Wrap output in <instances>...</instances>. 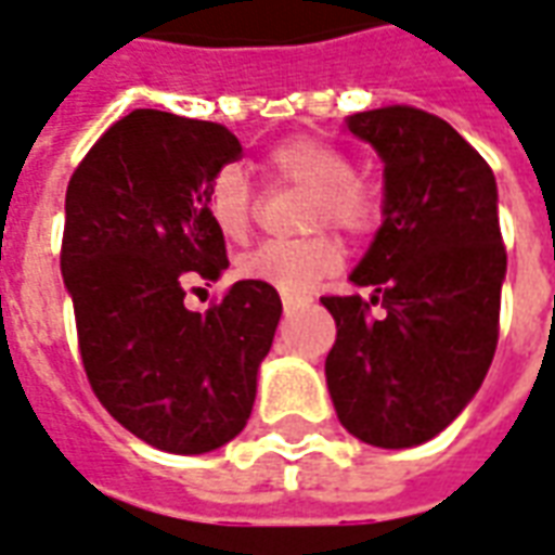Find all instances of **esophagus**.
<instances>
[{"mask_svg":"<svg viewBox=\"0 0 555 555\" xmlns=\"http://www.w3.org/2000/svg\"><path fill=\"white\" fill-rule=\"evenodd\" d=\"M305 305V298L301 296H289V293H284V310L289 313V310H298Z\"/></svg>","mask_w":555,"mask_h":555,"instance_id":"obj_1","label":"esophagus"}]
</instances>
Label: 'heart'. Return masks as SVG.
I'll use <instances>...</instances> for the list:
<instances>
[{
  "label": "heart",
  "instance_id": "1",
  "mask_svg": "<svg viewBox=\"0 0 555 555\" xmlns=\"http://www.w3.org/2000/svg\"><path fill=\"white\" fill-rule=\"evenodd\" d=\"M262 170L271 182L313 191L308 203L310 227L332 223L349 235H367L383 221V196L376 184L352 172L347 152L320 137H289L278 143L262 158ZM206 215L227 242H245L254 227V194L242 172L221 170L211 179ZM340 266V242L328 233H317L298 242H262L242 257L238 271L281 293H305Z\"/></svg>",
  "mask_w": 555,
  "mask_h": 555
}]
</instances>
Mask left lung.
I'll use <instances>...</instances> for the list:
<instances>
[{
  "mask_svg": "<svg viewBox=\"0 0 555 555\" xmlns=\"http://www.w3.org/2000/svg\"><path fill=\"white\" fill-rule=\"evenodd\" d=\"M349 131L385 164V221L349 278L373 296H322L337 325L325 383L349 434L412 448L457 418L496 352L508 262L496 179L446 119L418 107L356 113Z\"/></svg>",
  "mask_w": 555,
  "mask_h": 555,
  "instance_id": "left-lung-1",
  "label": "left lung"
}]
</instances>
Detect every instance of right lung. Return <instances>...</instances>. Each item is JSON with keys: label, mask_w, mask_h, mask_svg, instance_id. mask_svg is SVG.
<instances>
[{"label": "right lung", "mask_w": 555, "mask_h": 555, "mask_svg": "<svg viewBox=\"0 0 555 555\" xmlns=\"http://www.w3.org/2000/svg\"><path fill=\"white\" fill-rule=\"evenodd\" d=\"M242 158L218 121L133 109L113 121L65 194L62 278L82 371L116 422L170 454H206L245 430L281 296L238 281L206 313L188 286L230 259L206 215L211 179Z\"/></svg>", "instance_id": "right-lung-1"}]
</instances>
